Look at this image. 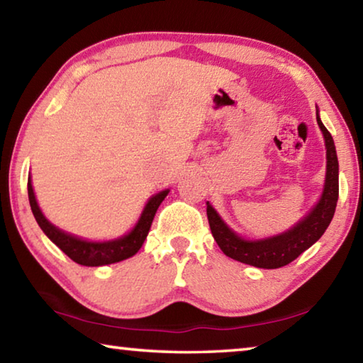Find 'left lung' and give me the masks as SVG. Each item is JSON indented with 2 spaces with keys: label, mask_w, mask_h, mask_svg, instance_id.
<instances>
[{
  "label": "left lung",
  "mask_w": 363,
  "mask_h": 363,
  "mask_svg": "<svg viewBox=\"0 0 363 363\" xmlns=\"http://www.w3.org/2000/svg\"><path fill=\"white\" fill-rule=\"evenodd\" d=\"M317 123L323 133L325 147H327V176H325L323 194L318 203L290 230L280 233V235L264 238V240H245L229 229V225L220 219L216 210L210 205V201H206V216L211 233L225 256L255 267L279 269L296 259L327 230L331 219H333L337 194H340V182H337L340 167H337L333 138L323 126L322 120L318 118V113Z\"/></svg>",
  "instance_id": "obj_1"
}]
</instances>
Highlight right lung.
Instances as JSON below:
<instances>
[{
    "mask_svg": "<svg viewBox=\"0 0 363 363\" xmlns=\"http://www.w3.org/2000/svg\"><path fill=\"white\" fill-rule=\"evenodd\" d=\"M27 189H28V201H30V206H32L33 216L36 219V223H38V225L41 227V230L48 235L49 240L56 243L72 261H75L77 264H82V266H89V267L120 262L123 259H128V257L136 255L147 238V233L150 230L153 216H155L160 203H162L164 196H167L169 192V190H163V192L153 195L152 199L147 201V205L144 208L143 214H140L138 224L134 225V229L128 233V235L121 238H115V240H110V242H88L57 229L56 225H52L45 216H43L40 206L36 203L30 177H28Z\"/></svg>",
    "mask_w": 363,
    "mask_h": 363,
    "instance_id": "1",
    "label": "right lung"
}]
</instances>
